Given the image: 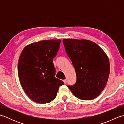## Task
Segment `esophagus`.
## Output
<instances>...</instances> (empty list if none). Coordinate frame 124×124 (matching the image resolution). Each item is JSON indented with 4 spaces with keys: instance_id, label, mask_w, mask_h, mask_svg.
<instances>
[{
    "instance_id": "esophagus-1",
    "label": "esophagus",
    "mask_w": 124,
    "mask_h": 124,
    "mask_svg": "<svg viewBox=\"0 0 124 124\" xmlns=\"http://www.w3.org/2000/svg\"><path fill=\"white\" fill-rule=\"evenodd\" d=\"M63 82H64V84H66L67 83V80L66 79H64V80H63Z\"/></svg>"
}]
</instances>
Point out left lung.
Returning <instances> with one entry per match:
<instances>
[{"instance_id": "left-lung-1", "label": "left lung", "mask_w": 124, "mask_h": 124, "mask_svg": "<svg viewBox=\"0 0 124 124\" xmlns=\"http://www.w3.org/2000/svg\"><path fill=\"white\" fill-rule=\"evenodd\" d=\"M63 42L77 76L76 83L68 87L79 99L96 98L108 80L110 63L107 55L98 45L90 40L64 39Z\"/></svg>"}]
</instances>
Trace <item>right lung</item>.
<instances>
[{
    "label": "right lung",
    "mask_w": 124,
    "mask_h": 124,
    "mask_svg": "<svg viewBox=\"0 0 124 124\" xmlns=\"http://www.w3.org/2000/svg\"><path fill=\"white\" fill-rule=\"evenodd\" d=\"M61 40H42L28 45L18 60V75L23 89L36 103L44 104L56 96L63 81L55 77L53 60L60 48Z\"/></svg>",
    "instance_id": "obj_1"
}]
</instances>
